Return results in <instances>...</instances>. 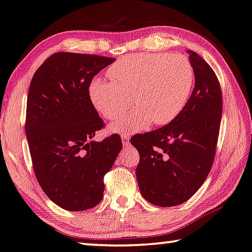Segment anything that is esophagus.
Returning <instances> with one entry per match:
<instances>
[{
	"label": "esophagus",
	"mask_w": 252,
	"mask_h": 252,
	"mask_svg": "<svg viewBox=\"0 0 252 252\" xmlns=\"http://www.w3.org/2000/svg\"><path fill=\"white\" fill-rule=\"evenodd\" d=\"M121 139H122L123 146H126L129 144V140H130V133H122Z\"/></svg>",
	"instance_id": "esophagus-1"
}]
</instances>
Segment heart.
<instances>
[{"mask_svg": "<svg viewBox=\"0 0 252 252\" xmlns=\"http://www.w3.org/2000/svg\"><path fill=\"white\" fill-rule=\"evenodd\" d=\"M107 76L111 80L96 77L88 86L90 103L97 113L114 121L129 108L130 96L136 105L113 126L116 132L142 130L152 122L168 125L185 108L194 84L192 63L182 54L126 56L108 69Z\"/></svg>", "mask_w": 252, "mask_h": 252, "instance_id": "heart-1", "label": "heart"}]
</instances>
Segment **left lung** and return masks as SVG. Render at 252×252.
I'll return each instance as SVG.
<instances>
[{
  "label": "left lung",
  "mask_w": 252,
  "mask_h": 252,
  "mask_svg": "<svg viewBox=\"0 0 252 252\" xmlns=\"http://www.w3.org/2000/svg\"><path fill=\"white\" fill-rule=\"evenodd\" d=\"M194 69V88L173 121L131 138L140 159L136 175L140 192L160 207L181 205L197 192L213 166L223 98L219 79L196 52L187 51Z\"/></svg>",
  "instance_id": "left-lung-1"
}]
</instances>
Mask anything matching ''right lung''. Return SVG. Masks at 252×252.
I'll return each mask as SVG.
<instances>
[{
	"instance_id": "obj_1",
	"label": "right lung",
	"mask_w": 252,
	"mask_h": 252,
	"mask_svg": "<svg viewBox=\"0 0 252 252\" xmlns=\"http://www.w3.org/2000/svg\"><path fill=\"white\" fill-rule=\"evenodd\" d=\"M114 61L59 52L30 82L25 129L33 172L46 196L63 209L80 212L99 204L104 175L122 149L115 133L90 141L105 123L90 103L89 82Z\"/></svg>"
}]
</instances>
